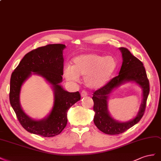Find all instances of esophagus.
Masks as SVG:
<instances>
[{"label": "esophagus", "mask_w": 161, "mask_h": 161, "mask_svg": "<svg viewBox=\"0 0 161 161\" xmlns=\"http://www.w3.org/2000/svg\"><path fill=\"white\" fill-rule=\"evenodd\" d=\"M88 95V94H87V92L86 91H82L81 92V96L82 98H84V97H86V96Z\"/></svg>", "instance_id": "esophagus-1"}]
</instances>
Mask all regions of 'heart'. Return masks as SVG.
<instances>
[{
	"mask_svg": "<svg viewBox=\"0 0 161 161\" xmlns=\"http://www.w3.org/2000/svg\"><path fill=\"white\" fill-rule=\"evenodd\" d=\"M72 67L64 69V75L70 81H77L79 77H84L86 85L92 89H99L106 84L117 68L113 57H103L96 54H81L73 61Z\"/></svg>",
	"mask_w": 161,
	"mask_h": 161,
	"instance_id": "obj_1",
	"label": "heart"
}]
</instances>
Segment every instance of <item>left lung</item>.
<instances>
[{
    "label": "left lung",
    "mask_w": 161,
    "mask_h": 161,
    "mask_svg": "<svg viewBox=\"0 0 161 161\" xmlns=\"http://www.w3.org/2000/svg\"><path fill=\"white\" fill-rule=\"evenodd\" d=\"M122 54L123 63L119 75L114 77L107 84L94 92L92 96L94 123L98 129L104 134L116 135L121 134L138 123L143 117L146 106V100L150 92L149 81L145 68L138 58L134 57L125 48H119ZM128 82H135L142 90V100L137 115L125 122H119L113 119L108 110L109 96L114 89Z\"/></svg>",
    "instance_id": "obj_1"
}]
</instances>
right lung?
Segmentation results:
<instances>
[{
	"label": "right lung",
	"mask_w": 161,
	"mask_h": 161,
	"mask_svg": "<svg viewBox=\"0 0 161 161\" xmlns=\"http://www.w3.org/2000/svg\"><path fill=\"white\" fill-rule=\"evenodd\" d=\"M65 44H48L31 50L21 59L12 73L9 100L22 127L31 134L43 137L57 136L66 127L67 111L81 99L79 92H69L61 83L63 75V50ZM31 75L43 77L52 85L54 103L52 111L44 119H34L23 111L20 104L21 86Z\"/></svg>",
	"instance_id": "1"
}]
</instances>
